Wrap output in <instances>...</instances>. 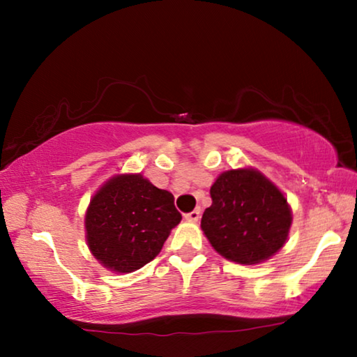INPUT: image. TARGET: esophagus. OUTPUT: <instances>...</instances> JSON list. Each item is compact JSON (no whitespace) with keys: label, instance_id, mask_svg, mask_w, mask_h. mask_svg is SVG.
Here are the masks:
<instances>
[{"label":"esophagus","instance_id":"1","mask_svg":"<svg viewBox=\"0 0 357 357\" xmlns=\"http://www.w3.org/2000/svg\"><path fill=\"white\" fill-rule=\"evenodd\" d=\"M185 219H187V221H190V222H197L199 219V209H193L192 213L185 214Z\"/></svg>","mask_w":357,"mask_h":357}]
</instances>
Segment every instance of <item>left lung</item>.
<instances>
[{
  "label": "left lung",
  "instance_id": "1",
  "mask_svg": "<svg viewBox=\"0 0 357 357\" xmlns=\"http://www.w3.org/2000/svg\"><path fill=\"white\" fill-rule=\"evenodd\" d=\"M211 206L202 229L219 255L257 265L280 252L289 236L292 211L284 193L253 167L231 169L214 180Z\"/></svg>",
  "mask_w": 357,
  "mask_h": 357
}]
</instances>
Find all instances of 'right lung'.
<instances>
[{
	"instance_id": "1",
	"label": "right lung",
	"mask_w": 357,
	"mask_h": 357,
	"mask_svg": "<svg viewBox=\"0 0 357 357\" xmlns=\"http://www.w3.org/2000/svg\"><path fill=\"white\" fill-rule=\"evenodd\" d=\"M182 221L174 195L141 174H119L91 198L84 227L87 247L114 273H133L154 260Z\"/></svg>"
}]
</instances>
